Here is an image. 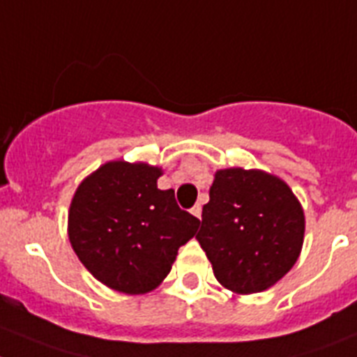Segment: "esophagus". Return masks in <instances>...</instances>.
I'll return each mask as SVG.
<instances>
[{
	"label": "esophagus",
	"mask_w": 357,
	"mask_h": 357,
	"mask_svg": "<svg viewBox=\"0 0 357 357\" xmlns=\"http://www.w3.org/2000/svg\"><path fill=\"white\" fill-rule=\"evenodd\" d=\"M191 213L195 215L197 219H200V215H202V208H200V204L193 206V208H191Z\"/></svg>",
	"instance_id": "34e87169"
}]
</instances>
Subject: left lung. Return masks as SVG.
Segmentation results:
<instances>
[{"label":"left lung","mask_w":357,"mask_h":357,"mask_svg":"<svg viewBox=\"0 0 357 357\" xmlns=\"http://www.w3.org/2000/svg\"><path fill=\"white\" fill-rule=\"evenodd\" d=\"M197 241L222 287L238 296L257 294L299 259L305 211L290 185L272 173L217 169Z\"/></svg>","instance_id":"left-lung-1"}]
</instances>
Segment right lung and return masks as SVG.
<instances>
[{
  "label": "right lung",
  "instance_id": "obj_1",
  "mask_svg": "<svg viewBox=\"0 0 357 357\" xmlns=\"http://www.w3.org/2000/svg\"><path fill=\"white\" fill-rule=\"evenodd\" d=\"M162 167L111 160L87 175L70 200V246L94 279L140 296L155 290L200 220L182 211L175 191L158 190Z\"/></svg>",
  "mask_w": 357,
  "mask_h": 357
}]
</instances>
